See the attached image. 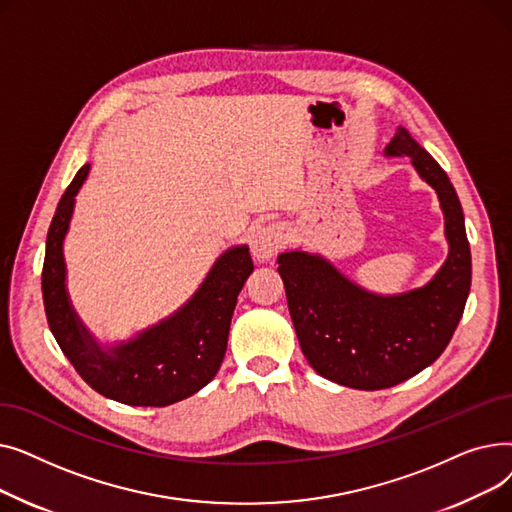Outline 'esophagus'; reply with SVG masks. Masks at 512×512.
<instances>
[{"label":"esophagus","instance_id":"obj_1","mask_svg":"<svg viewBox=\"0 0 512 512\" xmlns=\"http://www.w3.org/2000/svg\"><path fill=\"white\" fill-rule=\"evenodd\" d=\"M286 228L282 224H263L251 232V253L257 261H270L286 242Z\"/></svg>","mask_w":512,"mask_h":512}]
</instances>
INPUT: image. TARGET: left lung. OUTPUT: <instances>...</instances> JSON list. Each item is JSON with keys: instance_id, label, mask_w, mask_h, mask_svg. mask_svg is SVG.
<instances>
[{"instance_id": "1", "label": "left lung", "mask_w": 512, "mask_h": 512, "mask_svg": "<svg viewBox=\"0 0 512 512\" xmlns=\"http://www.w3.org/2000/svg\"><path fill=\"white\" fill-rule=\"evenodd\" d=\"M386 155H409L440 197L450 253L432 282L378 297L317 255L290 251L278 257L303 355L326 380L357 390L392 388L432 365L459 326L471 288L463 207L448 174L405 128H398Z\"/></svg>"}]
</instances>
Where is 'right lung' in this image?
<instances>
[{
	"mask_svg": "<svg viewBox=\"0 0 512 512\" xmlns=\"http://www.w3.org/2000/svg\"><path fill=\"white\" fill-rule=\"evenodd\" d=\"M87 174L89 164L66 188L47 232L41 274L47 324L62 353L95 392L132 407H168L199 392L218 373L238 292L253 272V259L247 247L226 251L178 313L105 353L74 315L64 286L62 242Z\"/></svg>",
	"mask_w": 512,
	"mask_h": 512,
	"instance_id": "obj_1",
	"label": "right lung"
}]
</instances>
